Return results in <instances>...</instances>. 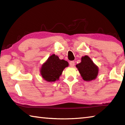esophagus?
<instances>
[{
	"label": "esophagus",
	"instance_id": "1",
	"mask_svg": "<svg viewBox=\"0 0 125 125\" xmlns=\"http://www.w3.org/2000/svg\"><path fill=\"white\" fill-rule=\"evenodd\" d=\"M69 64H70L71 67H74L75 65V62L74 61H72L70 62H69Z\"/></svg>",
	"mask_w": 125,
	"mask_h": 125
}]
</instances>
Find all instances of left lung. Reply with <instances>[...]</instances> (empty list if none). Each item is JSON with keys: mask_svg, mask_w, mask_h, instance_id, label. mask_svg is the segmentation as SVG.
<instances>
[{"mask_svg": "<svg viewBox=\"0 0 125 125\" xmlns=\"http://www.w3.org/2000/svg\"><path fill=\"white\" fill-rule=\"evenodd\" d=\"M76 67L85 81H90L95 79L98 74V68L94 64L88 56L82 58L81 63L76 65Z\"/></svg>", "mask_w": 125, "mask_h": 125, "instance_id": "1", "label": "left lung"}]
</instances>
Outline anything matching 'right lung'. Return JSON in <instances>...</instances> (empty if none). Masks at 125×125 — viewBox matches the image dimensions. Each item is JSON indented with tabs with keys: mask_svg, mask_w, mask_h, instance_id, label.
<instances>
[{
	"mask_svg": "<svg viewBox=\"0 0 125 125\" xmlns=\"http://www.w3.org/2000/svg\"><path fill=\"white\" fill-rule=\"evenodd\" d=\"M68 63L63 60H61L57 56L53 54L42 65L41 74L42 78L47 82H54L58 80Z\"/></svg>",
	"mask_w": 125,
	"mask_h": 125,
	"instance_id": "obj_1",
	"label": "right lung"
}]
</instances>
